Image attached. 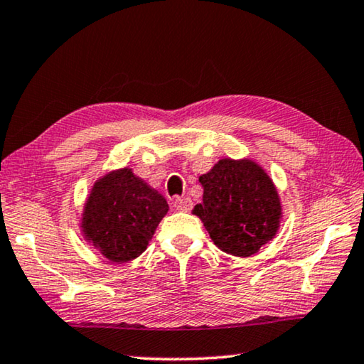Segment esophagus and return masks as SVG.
Masks as SVG:
<instances>
[{"label": "esophagus", "instance_id": "34e87169", "mask_svg": "<svg viewBox=\"0 0 364 364\" xmlns=\"http://www.w3.org/2000/svg\"><path fill=\"white\" fill-rule=\"evenodd\" d=\"M173 207L176 208V210L189 212L191 208H193V200H191L189 197H175Z\"/></svg>", "mask_w": 364, "mask_h": 364}]
</instances>
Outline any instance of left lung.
<instances>
[{
  "mask_svg": "<svg viewBox=\"0 0 364 364\" xmlns=\"http://www.w3.org/2000/svg\"><path fill=\"white\" fill-rule=\"evenodd\" d=\"M199 181L204 199L193 213L204 221L218 249L250 257L274 236L281 218L279 197L258 165L223 159Z\"/></svg>",
  "mask_w": 364,
  "mask_h": 364,
  "instance_id": "obj_1",
  "label": "left lung"
}]
</instances>
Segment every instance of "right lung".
<instances>
[{
	"label": "right lung",
	"instance_id": "obj_1",
	"mask_svg": "<svg viewBox=\"0 0 364 364\" xmlns=\"http://www.w3.org/2000/svg\"><path fill=\"white\" fill-rule=\"evenodd\" d=\"M167 200L133 175L112 171L95 184L83 215V231L110 262H130L147 249Z\"/></svg>",
	"mask_w": 364,
	"mask_h": 364
}]
</instances>
